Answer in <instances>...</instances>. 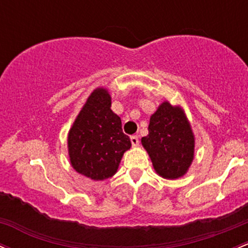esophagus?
<instances>
[{
	"mask_svg": "<svg viewBox=\"0 0 248 248\" xmlns=\"http://www.w3.org/2000/svg\"><path fill=\"white\" fill-rule=\"evenodd\" d=\"M130 142H132V145L134 147L139 146V142H140V141H139L138 135H132V137H130Z\"/></svg>",
	"mask_w": 248,
	"mask_h": 248,
	"instance_id": "1",
	"label": "esophagus"
}]
</instances>
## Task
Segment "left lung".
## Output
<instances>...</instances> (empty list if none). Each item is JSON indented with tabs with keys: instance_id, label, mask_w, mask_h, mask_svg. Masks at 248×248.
Instances as JSON below:
<instances>
[{
	"instance_id": "1",
	"label": "left lung",
	"mask_w": 248,
	"mask_h": 248,
	"mask_svg": "<svg viewBox=\"0 0 248 248\" xmlns=\"http://www.w3.org/2000/svg\"><path fill=\"white\" fill-rule=\"evenodd\" d=\"M148 132L141 142L156 173L166 179L184 175L194 157V135L182 109L164 102L151 116Z\"/></svg>"
}]
</instances>
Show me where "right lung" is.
<instances>
[{
	"label": "right lung",
	"mask_w": 248,
	"mask_h": 248,
	"mask_svg": "<svg viewBox=\"0 0 248 248\" xmlns=\"http://www.w3.org/2000/svg\"><path fill=\"white\" fill-rule=\"evenodd\" d=\"M110 96L95 89L68 134L70 162L76 172L93 180H105L118 170L132 142L122 132L121 119L110 109Z\"/></svg>",
	"instance_id": "obj_1"
}]
</instances>
